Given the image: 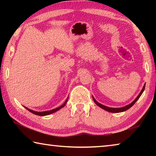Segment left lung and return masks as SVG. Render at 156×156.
I'll list each match as a JSON object with an SVG mask.
<instances>
[{
  "instance_id": "obj_1",
  "label": "left lung",
  "mask_w": 156,
  "mask_h": 156,
  "mask_svg": "<svg viewBox=\"0 0 156 156\" xmlns=\"http://www.w3.org/2000/svg\"><path fill=\"white\" fill-rule=\"evenodd\" d=\"M144 88H145V85H144L143 88H142L141 92L139 94L138 97H137L136 98L133 100V102H131V104L126 105V106H125V107H121V108H110V107H108L105 106V105H102V104L99 103L98 102H97L96 100H95V98H94V97H93V100H94V101L95 103H96V104L98 105V106H99L100 107H101L102 109H105V110L107 111V112H112V113H119V112H125V111H126V110L129 109V108H131L132 106H133V105L134 104L136 103V102L139 99V98L140 97L142 94L143 93V91H144Z\"/></svg>"
}]
</instances>
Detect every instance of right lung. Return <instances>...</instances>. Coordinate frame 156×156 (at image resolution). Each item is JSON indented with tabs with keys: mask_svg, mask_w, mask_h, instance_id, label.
<instances>
[{
	"mask_svg": "<svg viewBox=\"0 0 156 156\" xmlns=\"http://www.w3.org/2000/svg\"><path fill=\"white\" fill-rule=\"evenodd\" d=\"M67 100H66V101L65 102V103L63 104L62 105H61V106H60V107H58V108H56V109H52V110H50V111H47V112H34V111L31 110V109H28V108H27V107H25V108H26V109H27L28 111H30V112L33 113L34 114H36V115H47L51 114V113H52L56 112H57L58 110H59V109H61V108H62L63 107H65V105H66V103H67Z\"/></svg>",
	"mask_w": 156,
	"mask_h": 156,
	"instance_id": "add662e5",
	"label": "right lung"
}]
</instances>
